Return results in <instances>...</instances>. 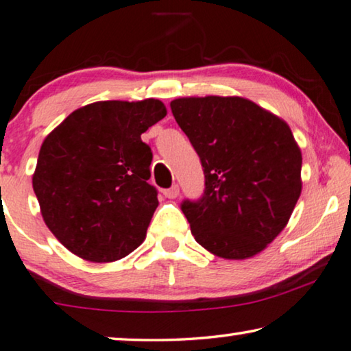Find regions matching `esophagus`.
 <instances>
[{"instance_id":"34e87169","label":"esophagus","mask_w":351,"mask_h":351,"mask_svg":"<svg viewBox=\"0 0 351 351\" xmlns=\"http://www.w3.org/2000/svg\"><path fill=\"white\" fill-rule=\"evenodd\" d=\"M179 193H180L179 185H172L171 188H166V190L163 191V195L166 197H169V199H174V197L179 196Z\"/></svg>"}]
</instances>
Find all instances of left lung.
<instances>
[{
    "instance_id": "8db88e82",
    "label": "left lung",
    "mask_w": 351,
    "mask_h": 351,
    "mask_svg": "<svg viewBox=\"0 0 351 351\" xmlns=\"http://www.w3.org/2000/svg\"><path fill=\"white\" fill-rule=\"evenodd\" d=\"M199 155L204 195L180 209L196 242L226 260H245L280 234L301 196L302 155L289 126L241 96L171 101Z\"/></svg>"
}]
</instances>
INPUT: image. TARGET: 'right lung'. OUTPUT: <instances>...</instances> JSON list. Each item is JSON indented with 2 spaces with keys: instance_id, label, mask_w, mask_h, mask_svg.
Segmentation results:
<instances>
[{
  "instance_id": "add662e5",
  "label": "right lung",
  "mask_w": 351,
  "mask_h": 351,
  "mask_svg": "<svg viewBox=\"0 0 351 351\" xmlns=\"http://www.w3.org/2000/svg\"><path fill=\"white\" fill-rule=\"evenodd\" d=\"M166 117L160 99L98 101L74 110L40 145L33 190L45 225L74 255L125 258L158 207L141 134Z\"/></svg>"
}]
</instances>
